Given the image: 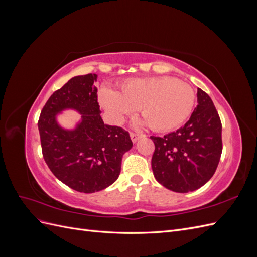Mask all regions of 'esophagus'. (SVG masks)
<instances>
[{"instance_id":"1","label":"esophagus","mask_w":257,"mask_h":257,"mask_svg":"<svg viewBox=\"0 0 257 257\" xmlns=\"http://www.w3.org/2000/svg\"><path fill=\"white\" fill-rule=\"evenodd\" d=\"M130 136H131V139H132V142L133 143H136L139 138L141 137H143L144 135L143 134H138V133H133V132H132V133H130Z\"/></svg>"}]
</instances>
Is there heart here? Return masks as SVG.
I'll use <instances>...</instances> for the list:
<instances>
[{"mask_svg": "<svg viewBox=\"0 0 257 257\" xmlns=\"http://www.w3.org/2000/svg\"><path fill=\"white\" fill-rule=\"evenodd\" d=\"M99 100L114 123L139 108L151 128L166 132L180 126L191 115L195 93L188 83L162 76L125 80L120 92L104 88Z\"/></svg>", "mask_w": 257, "mask_h": 257, "instance_id": "obj_1", "label": "heart"}]
</instances>
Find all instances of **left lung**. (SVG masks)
Wrapping results in <instances>:
<instances>
[{"label": "left lung", "mask_w": 257, "mask_h": 257, "mask_svg": "<svg viewBox=\"0 0 257 257\" xmlns=\"http://www.w3.org/2000/svg\"><path fill=\"white\" fill-rule=\"evenodd\" d=\"M197 103L184 125L163 137L151 136L155 150L152 170L157 181L177 193L206 184L222 154V124L212 99L197 89Z\"/></svg>", "instance_id": "obj_1"}]
</instances>
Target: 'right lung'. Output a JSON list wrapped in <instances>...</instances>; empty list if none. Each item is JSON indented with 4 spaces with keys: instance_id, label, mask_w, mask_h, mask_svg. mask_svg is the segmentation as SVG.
I'll return each mask as SVG.
<instances>
[{
    "instance_id": "1",
    "label": "right lung",
    "mask_w": 257,
    "mask_h": 257,
    "mask_svg": "<svg viewBox=\"0 0 257 257\" xmlns=\"http://www.w3.org/2000/svg\"><path fill=\"white\" fill-rule=\"evenodd\" d=\"M96 79V74L73 77L49 97L38 120L46 164L61 182L81 193L111 185L120 175L123 154L133 147L128 132L104 124ZM65 110L82 114L74 129L57 122Z\"/></svg>"
}]
</instances>
